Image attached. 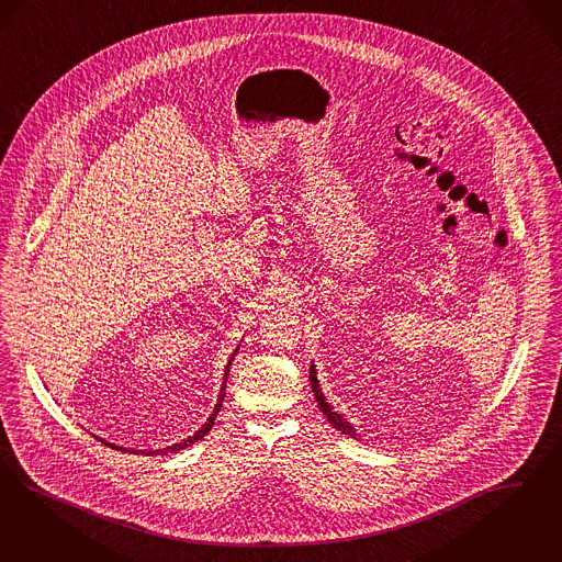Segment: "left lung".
<instances>
[{
    "label": "left lung",
    "mask_w": 562,
    "mask_h": 562,
    "mask_svg": "<svg viewBox=\"0 0 562 562\" xmlns=\"http://www.w3.org/2000/svg\"><path fill=\"white\" fill-rule=\"evenodd\" d=\"M311 385L312 392H314V397H316V402H318V406H321V411H323V415L329 418V423H331L333 427H335L337 431H341L344 436H358L352 425H350L344 416L337 415V413L333 411V406H329V402L325 400L323 390H321V385H318V379H316V369H314V364H311Z\"/></svg>",
    "instance_id": "1"
}]
</instances>
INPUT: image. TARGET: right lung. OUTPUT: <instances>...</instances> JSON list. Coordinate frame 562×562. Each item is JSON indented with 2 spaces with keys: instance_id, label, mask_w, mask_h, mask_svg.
Here are the masks:
<instances>
[{
  "instance_id": "add662e5",
  "label": "right lung",
  "mask_w": 562,
  "mask_h": 562,
  "mask_svg": "<svg viewBox=\"0 0 562 562\" xmlns=\"http://www.w3.org/2000/svg\"><path fill=\"white\" fill-rule=\"evenodd\" d=\"M237 350H239V348H237ZM237 350L231 353V360L227 362V367H225V379H223L221 395H218V402H216V406H214V413L209 416V420H206V423H204V425H202V427H200V429H198L193 436H189L188 439H183V441H179V443H172V446L162 448V450H149L146 457H154V454H168V452H179V450H186L188 446L195 443V441H200L202 437L209 434L210 429H212V425H214V418H216V415L221 413V406H223V400H225V387H227V376H229L231 362H233V358H235ZM98 439H100V437H98ZM102 441H104L105 446H110V448H116V450H125L123 446H114V443H110V441H105V439H102ZM131 452H135V454H137V450H131Z\"/></svg>"
}]
</instances>
